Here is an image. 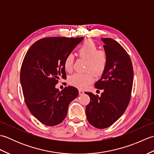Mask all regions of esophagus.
Instances as JSON below:
<instances>
[{
	"instance_id": "1",
	"label": "esophagus",
	"mask_w": 154,
	"mask_h": 154,
	"mask_svg": "<svg viewBox=\"0 0 154 154\" xmlns=\"http://www.w3.org/2000/svg\"><path fill=\"white\" fill-rule=\"evenodd\" d=\"M79 93L80 95H82V94H84V91H83V90L79 89Z\"/></svg>"
}]
</instances>
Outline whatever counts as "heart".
<instances>
[{"label": "heart", "mask_w": 154, "mask_h": 154, "mask_svg": "<svg viewBox=\"0 0 154 154\" xmlns=\"http://www.w3.org/2000/svg\"><path fill=\"white\" fill-rule=\"evenodd\" d=\"M79 56L87 60L85 71L83 73H75L69 78V83L71 85L85 89L93 82L94 75L97 77L102 75L107 66L108 56L103 50H99L97 45L91 40L85 42L81 45L79 51ZM74 56L72 54H68L64 61V67L67 71L73 69Z\"/></svg>", "instance_id": "1"}]
</instances>
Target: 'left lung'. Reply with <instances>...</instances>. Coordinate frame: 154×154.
<instances>
[{
  "mask_svg": "<svg viewBox=\"0 0 154 154\" xmlns=\"http://www.w3.org/2000/svg\"><path fill=\"white\" fill-rule=\"evenodd\" d=\"M108 56L105 71L94 84L103 90L100 97L85 92L90 97L86 107L87 119L97 128L110 126L122 115L131 99L134 71L131 60L126 51L111 38H101Z\"/></svg>",
  "mask_w": 154,
  "mask_h": 154,
  "instance_id": "left-lung-1",
  "label": "left lung"
}]
</instances>
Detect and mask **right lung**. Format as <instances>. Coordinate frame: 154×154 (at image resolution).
Instances as JSON below:
<instances>
[{
  "label": "right lung",
  "instance_id": "1",
  "mask_svg": "<svg viewBox=\"0 0 154 154\" xmlns=\"http://www.w3.org/2000/svg\"><path fill=\"white\" fill-rule=\"evenodd\" d=\"M83 38L50 37L35 42L27 51L20 71L25 103L35 119L48 126L60 124L69 104L79 94L77 88H55L58 79L66 78L64 61Z\"/></svg>",
  "mask_w": 154,
  "mask_h": 154
}]
</instances>
